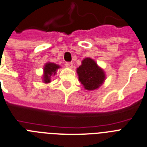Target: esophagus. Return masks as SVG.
<instances>
[{
	"mask_svg": "<svg viewBox=\"0 0 147 147\" xmlns=\"http://www.w3.org/2000/svg\"><path fill=\"white\" fill-rule=\"evenodd\" d=\"M65 66L68 68H72L73 67V63L72 62H66L65 63Z\"/></svg>",
	"mask_w": 147,
	"mask_h": 147,
	"instance_id": "esophagus-1",
	"label": "esophagus"
}]
</instances>
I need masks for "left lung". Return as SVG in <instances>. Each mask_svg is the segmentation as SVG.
Returning <instances> with one entry per match:
<instances>
[{
    "label": "left lung",
    "mask_w": 147,
    "mask_h": 147,
    "mask_svg": "<svg viewBox=\"0 0 147 147\" xmlns=\"http://www.w3.org/2000/svg\"><path fill=\"white\" fill-rule=\"evenodd\" d=\"M77 74L81 84L89 91L98 88L105 80L103 71L90 58L82 61V65L77 68Z\"/></svg>",
    "instance_id": "1"
}]
</instances>
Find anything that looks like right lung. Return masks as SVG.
I'll return each instance as SVG.
<instances>
[{"label": "right lung", "mask_w": 147, "mask_h": 147, "mask_svg": "<svg viewBox=\"0 0 147 147\" xmlns=\"http://www.w3.org/2000/svg\"><path fill=\"white\" fill-rule=\"evenodd\" d=\"M59 68V66L54 63L48 62L45 65L44 67V82L47 83L51 82V77L52 75H55L56 73V70Z\"/></svg>", "instance_id": "1"}]
</instances>
